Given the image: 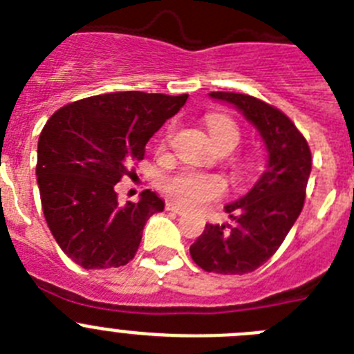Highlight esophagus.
I'll use <instances>...</instances> for the list:
<instances>
[{
    "label": "esophagus",
    "instance_id": "1",
    "mask_svg": "<svg viewBox=\"0 0 354 354\" xmlns=\"http://www.w3.org/2000/svg\"><path fill=\"white\" fill-rule=\"evenodd\" d=\"M167 211L175 212V214H184V212H186V209L180 207L179 204H174V202H168V204H167Z\"/></svg>",
    "mask_w": 354,
    "mask_h": 354
}]
</instances>
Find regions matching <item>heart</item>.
<instances>
[{"label": "heart", "instance_id": "heart-1", "mask_svg": "<svg viewBox=\"0 0 354 354\" xmlns=\"http://www.w3.org/2000/svg\"><path fill=\"white\" fill-rule=\"evenodd\" d=\"M207 127L216 147L239 143V126L227 115L214 113L207 118ZM165 189L170 196L184 205H202L209 200L221 196L227 184L218 175L200 174L195 170H183L168 177Z\"/></svg>", "mask_w": 354, "mask_h": 354}]
</instances>
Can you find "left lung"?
<instances>
[{
    "label": "left lung",
    "instance_id": "obj_1",
    "mask_svg": "<svg viewBox=\"0 0 354 354\" xmlns=\"http://www.w3.org/2000/svg\"><path fill=\"white\" fill-rule=\"evenodd\" d=\"M209 97L232 104L252 122L268 150V165L245 196L225 205L234 223L205 225L189 253L209 273H252L273 257L298 220L312 154L305 136L280 109L245 93L211 92Z\"/></svg>",
    "mask_w": 354,
    "mask_h": 354
}]
</instances>
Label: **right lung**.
I'll list each match as a JSON object with an SVG mask.
<instances>
[{
	"mask_svg": "<svg viewBox=\"0 0 354 354\" xmlns=\"http://www.w3.org/2000/svg\"><path fill=\"white\" fill-rule=\"evenodd\" d=\"M186 101V93H102L71 102L48 120L37 149L42 211L58 246L81 268L133 261L147 220L165 202L145 189L136 204L120 205L115 184Z\"/></svg>",
	"mask_w": 354,
	"mask_h": 354,
	"instance_id": "add662e5",
	"label": "right lung"
}]
</instances>
